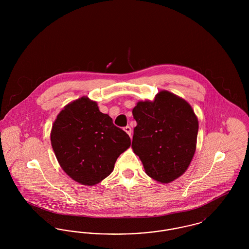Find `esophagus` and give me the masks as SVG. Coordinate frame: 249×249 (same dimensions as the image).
Listing matches in <instances>:
<instances>
[{"mask_svg": "<svg viewBox=\"0 0 249 249\" xmlns=\"http://www.w3.org/2000/svg\"><path fill=\"white\" fill-rule=\"evenodd\" d=\"M124 130L130 135V137L131 136V128H130V126H126V127L124 128Z\"/></svg>", "mask_w": 249, "mask_h": 249, "instance_id": "1", "label": "esophagus"}]
</instances>
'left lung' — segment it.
<instances>
[{
    "label": "left lung",
    "mask_w": 249,
    "mask_h": 249,
    "mask_svg": "<svg viewBox=\"0 0 249 249\" xmlns=\"http://www.w3.org/2000/svg\"><path fill=\"white\" fill-rule=\"evenodd\" d=\"M137 122L131 148L146 175L161 184L180 178L196 150L199 121L190 104L167 90L132 109Z\"/></svg>",
    "instance_id": "obj_1"
}]
</instances>
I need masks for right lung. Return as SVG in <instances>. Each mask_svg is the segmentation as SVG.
<instances>
[{
	"label": "right lung",
	"mask_w": 249,
	"mask_h": 249,
	"mask_svg": "<svg viewBox=\"0 0 249 249\" xmlns=\"http://www.w3.org/2000/svg\"><path fill=\"white\" fill-rule=\"evenodd\" d=\"M50 141L62 170L72 180L89 187L113 172L119 155L130 145V136L87 96L59 112Z\"/></svg>",
	"instance_id": "1"
}]
</instances>
